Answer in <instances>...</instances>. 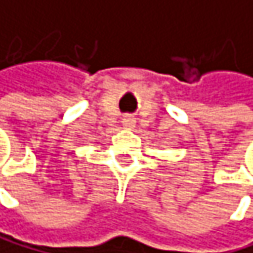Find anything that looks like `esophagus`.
I'll list each match as a JSON object with an SVG mask.
<instances>
[{
  "mask_svg": "<svg viewBox=\"0 0 253 253\" xmlns=\"http://www.w3.org/2000/svg\"><path fill=\"white\" fill-rule=\"evenodd\" d=\"M123 126H124V127L130 129V127H133V126H135V120H133V118H130V116H124L123 118Z\"/></svg>",
  "mask_w": 253,
  "mask_h": 253,
  "instance_id": "34e87169",
  "label": "esophagus"
}]
</instances>
